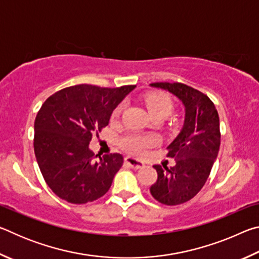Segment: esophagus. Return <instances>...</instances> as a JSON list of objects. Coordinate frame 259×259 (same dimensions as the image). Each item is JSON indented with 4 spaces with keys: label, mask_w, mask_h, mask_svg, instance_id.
Wrapping results in <instances>:
<instances>
[{
    "label": "esophagus",
    "mask_w": 259,
    "mask_h": 259,
    "mask_svg": "<svg viewBox=\"0 0 259 259\" xmlns=\"http://www.w3.org/2000/svg\"><path fill=\"white\" fill-rule=\"evenodd\" d=\"M124 162L130 166V168H133L135 170L143 168V166L145 165V164H144V162H142L140 160L135 159V157H131V156H126L125 159H124Z\"/></svg>",
    "instance_id": "obj_1"
}]
</instances>
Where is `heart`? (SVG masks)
Returning <instances> with one entry per match:
<instances>
[{"label": "heart", "instance_id": "obj_1", "mask_svg": "<svg viewBox=\"0 0 259 259\" xmlns=\"http://www.w3.org/2000/svg\"><path fill=\"white\" fill-rule=\"evenodd\" d=\"M145 104L151 115H169L172 109V103L168 96L161 93L148 94L145 97ZM122 111V105L117 106L113 112V117H117ZM155 139L152 136L143 135H128L121 139V145L126 152L133 154H140L146 148L154 145Z\"/></svg>", "mask_w": 259, "mask_h": 259}]
</instances>
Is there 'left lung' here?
I'll return each mask as SVG.
<instances>
[{"label": "left lung", "instance_id": "left-lung-1", "mask_svg": "<svg viewBox=\"0 0 259 259\" xmlns=\"http://www.w3.org/2000/svg\"><path fill=\"white\" fill-rule=\"evenodd\" d=\"M181 100L185 107L184 125L168 146V156L174 166L153 165L157 181L150 192L153 198L165 205L185 203L198 194L207 182L221 146L219 116L208 96L183 83L157 82L150 84Z\"/></svg>", "mask_w": 259, "mask_h": 259}]
</instances>
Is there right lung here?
I'll return each instance as SVG.
<instances>
[{"mask_svg": "<svg viewBox=\"0 0 259 259\" xmlns=\"http://www.w3.org/2000/svg\"><path fill=\"white\" fill-rule=\"evenodd\" d=\"M135 87L73 85L42 105L34 123V152L46 183L60 199L84 204L109 190L123 156L95 155L89 144Z\"/></svg>", "mask_w": 259, "mask_h": 259, "instance_id": "1", "label": "right lung"}]
</instances>
